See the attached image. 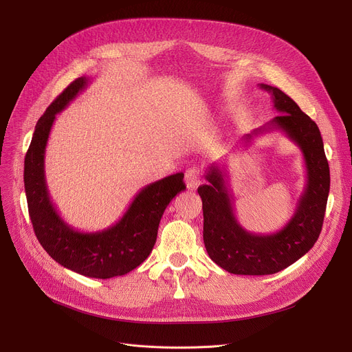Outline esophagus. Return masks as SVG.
Here are the masks:
<instances>
[{
    "mask_svg": "<svg viewBox=\"0 0 352 352\" xmlns=\"http://www.w3.org/2000/svg\"><path fill=\"white\" fill-rule=\"evenodd\" d=\"M201 182V173L197 168H190L186 173V184L188 190H195Z\"/></svg>",
    "mask_w": 352,
    "mask_h": 352,
    "instance_id": "obj_1",
    "label": "esophagus"
}]
</instances>
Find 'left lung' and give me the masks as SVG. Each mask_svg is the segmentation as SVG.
Masks as SVG:
<instances>
[{
  "mask_svg": "<svg viewBox=\"0 0 352 352\" xmlns=\"http://www.w3.org/2000/svg\"><path fill=\"white\" fill-rule=\"evenodd\" d=\"M271 94L274 108L280 116L267 125L244 137L248 144L256 135L283 131L300 146L307 168V184L291 219L280 231L267 235L248 232L238 223L234 212L226 166L212 164L206 179L198 187L204 214V244L211 260L236 275L275 274L305 255L317 243L322 230L329 192V166L317 124L294 100L276 88L260 84Z\"/></svg>",
  "mask_w": 352,
  "mask_h": 352,
  "instance_id": "8db88e82",
  "label": "left lung"
}]
</instances>
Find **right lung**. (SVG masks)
<instances>
[{"mask_svg":"<svg viewBox=\"0 0 352 352\" xmlns=\"http://www.w3.org/2000/svg\"><path fill=\"white\" fill-rule=\"evenodd\" d=\"M89 78L72 81L45 109L24 161V186L34 232L52 260L89 278L125 275L142 264L157 241L161 217L173 198L186 190L177 173L145 186L117 224L97 232L74 230L54 207L45 181V146L55 116L87 88Z\"/></svg>","mask_w":352,"mask_h":352,"instance_id":"1","label":"right lung"}]
</instances>
